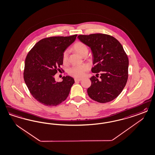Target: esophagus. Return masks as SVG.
Masks as SVG:
<instances>
[{
    "label": "esophagus",
    "mask_w": 155,
    "mask_h": 155,
    "mask_svg": "<svg viewBox=\"0 0 155 155\" xmlns=\"http://www.w3.org/2000/svg\"><path fill=\"white\" fill-rule=\"evenodd\" d=\"M75 82H78V81H80L81 80H82V79H77V78H75Z\"/></svg>",
    "instance_id": "obj_1"
}]
</instances>
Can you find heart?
I'll list each match as a JSON object with an SVG mask.
<instances>
[{"mask_svg":"<svg viewBox=\"0 0 155 155\" xmlns=\"http://www.w3.org/2000/svg\"><path fill=\"white\" fill-rule=\"evenodd\" d=\"M73 50L82 56H86L88 52V49L87 46L85 45L84 43L80 41L76 42L75 45H73ZM68 52L67 50H65L63 52L62 55V60L64 63L67 62L68 60ZM87 70V65H74L68 69V74L75 78H81L84 76Z\"/></svg>","mask_w":155,"mask_h":155,"instance_id":"1","label":"heart"}]
</instances>
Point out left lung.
Masks as SVG:
<instances>
[{"instance_id":"8db88e82","label":"left lung","mask_w":155,"mask_h":155,"mask_svg":"<svg viewBox=\"0 0 155 155\" xmlns=\"http://www.w3.org/2000/svg\"><path fill=\"white\" fill-rule=\"evenodd\" d=\"M78 38L90 47L95 65L91 71L97 74L90 78L88 95L100 103L114 100L125 87L128 77L129 60L123 46L114 37L103 34L80 35Z\"/></svg>"}]
</instances>
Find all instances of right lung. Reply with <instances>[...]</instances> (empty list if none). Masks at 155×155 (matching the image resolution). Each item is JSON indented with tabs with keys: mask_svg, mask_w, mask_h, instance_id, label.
<instances>
[{
	"mask_svg": "<svg viewBox=\"0 0 155 155\" xmlns=\"http://www.w3.org/2000/svg\"><path fill=\"white\" fill-rule=\"evenodd\" d=\"M78 35L52 36L39 41L26 56L24 80L31 94L41 104L56 106L67 99L75 83L70 76L57 82L54 76L63 64L62 55Z\"/></svg>",
	"mask_w": 155,
	"mask_h": 155,
	"instance_id": "obj_1",
	"label": "right lung"
}]
</instances>
